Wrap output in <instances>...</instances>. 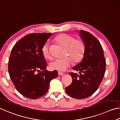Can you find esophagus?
Masks as SVG:
<instances>
[{
    "instance_id": "34e87169",
    "label": "esophagus",
    "mask_w": 120,
    "mask_h": 120,
    "mask_svg": "<svg viewBox=\"0 0 120 120\" xmlns=\"http://www.w3.org/2000/svg\"><path fill=\"white\" fill-rule=\"evenodd\" d=\"M58 75H60V76H62V75H64V73L61 72H58Z\"/></svg>"
}]
</instances>
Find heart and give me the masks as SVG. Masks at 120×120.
<instances>
[{"label": "heart", "instance_id": "heart-1", "mask_svg": "<svg viewBox=\"0 0 120 120\" xmlns=\"http://www.w3.org/2000/svg\"><path fill=\"white\" fill-rule=\"evenodd\" d=\"M54 41L60 45L65 48L63 58L55 59L50 63L49 68L51 70L64 71L70 67L72 60L78 62L83 57L85 52V44L81 38H75L73 36L60 34L54 38ZM44 57L50 60L52 56L49 51V44L46 42L41 49Z\"/></svg>", "mask_w": 120, "mask_h": 120}]
</instances>
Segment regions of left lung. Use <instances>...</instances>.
Listing matches in <instances>:
<instances>
[{
	"label": "left lung",
	"mask_w": 120,
	"mask_h": 120,
	"mask_svg": "<svg viewBox=\"0 0 120 120\" xmlns=\"http://www.w3.org/2000/svg\"><path fill=\"white\" fill-rule=\"evenodd\" d=\"M85 44V52L82 62L73 68L79 72L71 73L73 81L65 88L71 97L83 99L92 95L99 87L105 72L106 62L103 49L98 39L89 32L80 30Z\"/></svg>",
	"instance_id": "1"
}]
</instances>
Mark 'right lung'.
Here are the masks:
<instances>
[{"instance_id":"1","label":"right lung","mask_w":120,"mask_h":120,"mask_svg":"<svg viewBox=\"0 0 120 120\" xmlns=\"http://www.w3.org/2000/svg\"><path fill=\"white\" fill-rule=\"evenodd\" d=\"M52 33H30L21 38L12 48L8 72L15 87L25 97L36 99L47 93L57 71L46 70L42 53L43 45Z\"/></svg>"}]
</instances>
